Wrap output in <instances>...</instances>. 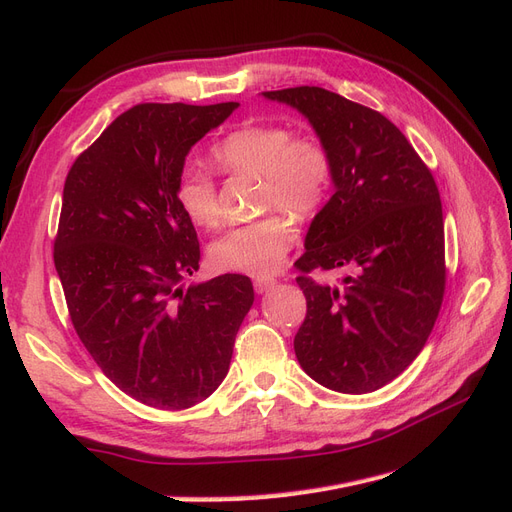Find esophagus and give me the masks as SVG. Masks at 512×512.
Here are the masks:
<instances>
[{
    "instance_id": "1",
    "label": "esophagus",
    "mask_w": 512,
    "mask_h": 512,
    "mask_svg": "<svg viewBox=\"0 0 512 512\" xmlns=\"http://www.w3.org/2000/svg\"><path fill=\"white\" fill-rule=\"evenodd\" d=\"M273 286H275V280H273V277H258V280H254V288H256V292H258V294H265V292H269Z\"/></svg>"
}]
</instances>
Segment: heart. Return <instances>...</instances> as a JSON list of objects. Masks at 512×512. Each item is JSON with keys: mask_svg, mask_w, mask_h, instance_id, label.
Instances as JSON below:
<instances>
[{"mask_svg": "<svg viewBox=\"0 0 512 512\" xmlns=\"http://www.w3.org/2000/svg\"><path fill=\"white\" fill-rule=\"evenodd\" d=\"M211 158L226 173L260 177V207H282L294 215L316 211L333 177L327 149L314 138H294L286 126L275 123H247L232 130L211 149ZM177 200L196 226H220L218 192L209 175L185 170L177 181ZM292 241L294 226L271 213L228 230L209 247V260L218 271L265 277L282 265Z\"/></svg>", "mask_w": 512, "mask_h": 512, "instance_id": "heart-1", "label": "heart"}]
</instances>
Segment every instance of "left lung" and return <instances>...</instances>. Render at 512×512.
Returning a JSON list of instances; mask_svg holds the SVG:
<instances>
[{
    "label": "left lung",
    "instance_id": "left-lung-1",
    "mask_svg": "<svg viewBox=\"0 0 512 512\" xmlns=\"http://www.w3.org/2000/svg\"><path fill=\"white\" fill-rule=\"evenodd\" d=\"M299 111L333 164V196L305 235L299 271L344 269L337 286L301 275L307 316L294 354L309 378L363 395L395 380L438 318L444 220L438 185L395 123L322 87L265 91Z\"/></svg>",
    "mask_w": 512,
    "mask_h": 512
}]
</instances>
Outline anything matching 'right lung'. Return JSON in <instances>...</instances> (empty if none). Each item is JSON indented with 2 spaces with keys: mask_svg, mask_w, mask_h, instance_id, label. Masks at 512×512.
Segmentation results:
<instances>
[{
  "mask_svg": "<svg viewBox=\"0 0 512 512\" xmlns=\"http://www.w3.org/2000/svg\"><path fill=\"white\" fill-rule=\"evenodd\" d=\"M237 108L138 104L66 177L53 258L72 324L104 376L151 408L218 389L254 303L245 275L185 284L200 247L177 200L190 149Z\"/></svg>",
  "mask_w": 512,
  "mask_h": 512,
  "instance_id": "1",
  "label": "right lung"
}]
</instances>
